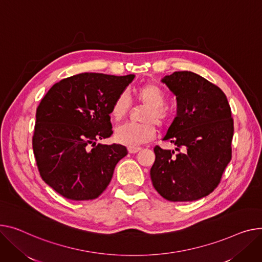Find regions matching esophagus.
<instances>
[{"instance_id":"esophagus-1","label":"esophagus","mask_w":262,"mask_h":262,"mask_svg":"<svg viewBox=\"0 0 262 262\" xmlns=\"http://www.w3.org/2000/svg\"><path fill=\"white\" fill-rule=\"evenodd\" d=\"M140 150H141V147H128V151L130 154H136V152L140 151Z\"/></svg>"}]
</instances>
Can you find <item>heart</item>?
Listing matches in <instances>:
<instances>
[{
  "mask_svg": "<svg viewBox=\"0 0 262 262\" xmlns=\"http://www.w3.org/2000/svg\"><path fill=\"white\" fill-rule=\"evenodd\" d=\"M135 98L137 102L145 106L141 121L143 123H127L116 128V140L126 146L136 147L154 140L157 135L156 124L163 127L168 122V113L164 107L166 97L164 92L155 83H144L136 87ZM130 110V102L125 93H120L112 103L111 117L120 121Z\"/></svg>",
  "mask_w": 262,
  "mask_h": 262,
  "instance_id": "obj_1",
  "label": "heart"
}]
</instances>
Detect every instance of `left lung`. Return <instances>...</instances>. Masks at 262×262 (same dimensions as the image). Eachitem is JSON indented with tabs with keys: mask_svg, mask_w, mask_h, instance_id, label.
<instances>
[{
	"mask_svg": "<svg viewBox=\"0 0 262 262\" xmlns=\"http://www.w3.org/2000/svg\"><path fill=\"white\" fill-rule=\"evenodd\" d=\"M162 82L178 105L163 140L178 152L156 145L150 179L168 201L198 200L218 186L232 159V111L219 87L195 73L175 72Z\"/></svg>",
	"mask_w": 262,
	"mask_h": 262,
	"instance_id": "obj_1",
	"label": "left lung"
}]
</instances>
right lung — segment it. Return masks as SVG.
Masks as SVG:
<instances>
[{"mask_svg": "<svg viewBox=\"0 0 262 262\" xmlns=\"http://www.w3.org/2000/svg\"><path fill=\"white\" fill-rule=\"evenodd\" d=\"M134 78L79 74L56 83L41 100L32 149L40 176L63 197L98 198L127 155L123 145L97 141L113 135L112 103Z\"/></svg>", "mask_w": 262, "mask_h": 262, "instance_id": "add662e5", "label": "right lung"}]
</instances>
